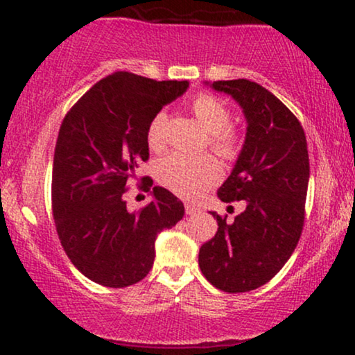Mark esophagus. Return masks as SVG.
<instances>
[{
    "label": "esophagus",
    "instance_id": "obj_1",
    "mask_svg": "<svg viewBox=\"0 0 355 355\" xmlns=\"http://www.w3.org/2000/svg\"><path fill=\"white\" fill-rule=\"evenodd\" d=\"M185 211H187V215H193V214H197L198 209L195 205H191V203H185Z\"/></svg>",
    "mask_w": 355,
    "mask_h": 355
}]
</instances>
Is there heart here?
<instances>
[{
	"mask_svg": "<svg viewBox=\"0 0 355 355\" xmlns=\"http://www.w3.org/2000/svg\"><path fill=\"white\" fill-rule=\"evenodd\" d=\"M191 112L203 128L210 133V146L225 158L237 157L242 146V135L230 126V112L222 100L210 93H200L191 101ZM165 112L157 113L146 128V144L153 152L165 146L164 128ZM222 177L218 162L210 155L191 157L183 153H170L157 164V178L162 185L183 198H193L202 190L215 185Z\"/></svg>",
	"mask_w": 355,
	"mask_h": 355,
	"instance_id": "heart-1",
	"label": "heart"
}]
</instances>
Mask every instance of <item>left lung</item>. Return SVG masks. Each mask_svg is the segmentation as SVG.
Listing matches in <instances>:
<instances>
[{"mask_svg": "<svg viewBox=\"0 0 355 355\" xmlns=\"http://www.w3.org/2000/svg\"><path fill=\"white\" fill-rule=\"evenodd\" d=\"M242 108L247 133L222 202H245L232 223L215 211L218 230L200 247L198 266L223 292H248L267 284L294 254L305 218L309 187L307 140L294 113L250 80L214 81Z\"/></svg>", "mask_w": 355, "mask_h": 355, "instance_id": "left-lung-1", "label": "left lung"}]
</instances>
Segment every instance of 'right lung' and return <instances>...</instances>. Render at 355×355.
Here are the masks:
<instances>
[{"instance_id": "add662e5", "label": "right lung", "mask_w": 355, "mask_h": 355, "mask_svg": "<svg viewBox=\"0 0 355 355\" xmlns=\"http://www.w3.org/2000/svg\"><path fill=\"white\" fill-rule=\"evenodd\" d=\"M187 88L189 81L116 71L63 118L53 158V217L68 259L93 282L121 288L145 279L157 235L185 214L164 187L150 191L145 185L153 198L138 211H128L123 195L138 165L148 160V123Z\"/></svg>"}]
</instances>
